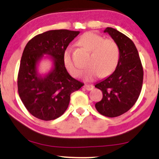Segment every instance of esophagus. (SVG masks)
Returning <instances> with one entry per match:
<instances>
[{
  "mask_svg": "<svg viewBox=\"0 0 159 159\" xmlns=\"http://www.w3.org/2000/svg\"><path fill=\"white\" fill-rule=\"evenodd\" d=\"M84 88H85L87 91H91V90L93 89V86L92 85H84Z\"/></svg>",
  "mask_w": 159,
  "mask_h": 159,
  "instance_id": "esophagus-1",
  "label": "esophagus"
}]
</instances>
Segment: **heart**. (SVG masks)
Returning a JSON list of instances; mask_svg holds the SVG:
<instances>
[{
	"instance_id": "heart-1",
	"label": "heart",
	"mask_w": 159,
	"mask_h": 159,
	"mask_svg": "<svg viewBox=\"0 0 159 159\" xmlns=\"http://www.w3.org/2000/svg\"><path fill=\"white\" fill-rule=\"evenodd\" d=\"M78 44L91 52L88 66L83 74L84 79L92 81L99 76H109L114 71L119 62V49L118 45L112 39H104L101 35L93 32L84 34L78 40ZM66 70L73 76H78L80 69L74 62L71 55V48L65 49L62 56Z\"/></svg>"
}]
</instances>
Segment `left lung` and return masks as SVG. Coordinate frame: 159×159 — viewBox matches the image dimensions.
I'll use <instances>...</instances> for the list:
<instances>
[{"mask_svg":"<svg viewBox=\"0 0 159 159\" xmlns=\"http://www.w3.org/2000/svg\"><path fill=\"white\" fill-rule=\"evenodd\" d=\"M107 33L119 49V62L114 71L96 83L102 92V99L95 104L100 114L107 117L119 116L134 105L139 97L143 83V68L135 44L116 29L107 27Z\"/></svg>","mask_w":159,"mask_h":159,"instance_id":"8db88e82","label":"left lung"}]
</instances>
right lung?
<instances>
[{"mask_svg":"<svg viewBox=\"0 0 159 159\" xmlns=\"http://www.w3.org/2000/svg\"><path fill=\"white\" fill-rule=\"evenodd\" d=\"M79 34L67 29L50 30L35 36L25 46L17 88L23 105L36 118L49 121L61 116L69 105L70 93L83 86L68 74L62 60L65 49ZM43 58L49 59L52 66L41 74L39 66Z\"/></svg>","mask_w":159,"mask_h":159,"instance_id":"add662e5","label":"right lung"}]
</instances>
